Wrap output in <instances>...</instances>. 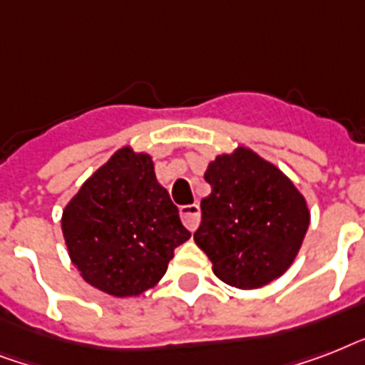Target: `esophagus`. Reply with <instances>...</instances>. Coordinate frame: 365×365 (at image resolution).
Here are the masks:
<instances>
[{
	"instance_id": "esophagus-1",
	"label": "esophagus",
	"mask_w": 365,
	"mask_h": 365,
	"mask_svg": "<svg viewBox=\"0 0 365 365\" xmlns=\"http://www.w3.org/2000/svg\"><path fill=\"white\" fill-rule=\"evenodd\" d=\"M180 216H182L183 223H185V227L189 231H195V229L199 227L200 222V208L199 205H185L180 208Z\"/></svg>"
}]
</instances>
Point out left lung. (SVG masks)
<instances>
[{
  "mask_svg": "<svg viewBox=\"0 0 365 365\" xmlns=\"http://www.w3.org/2000/svg\"><path fill=\"white\" fill-rule=\"evenodd\" d=\"M212 193L200 200L195 242L220 280L255 289L294 263L311 212L292 180L248 148L217 155L206 168Z\"/></svg>",
  "mask_w": 365,
  "mask_h": 365,
  "instance_id": "8db88e82",
  "label": "left lung"
}]
</instances>
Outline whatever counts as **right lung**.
Returning <instances> with one entry per match:
<instances>
[{
    "instance_id": "obj_1",
    "label": "right lung",
    "mask_w": 365,
    "mask_h": 365,
    "mask_svg": "<svg viewBox=\"0 0 365 365\" xmlns=\"http://www.w3.org/2000/svg\"><path fill=\"white\" fill-rule=\"evenodd\" d=\"M62 233L81 277L115 297L153 288L174 248L191 237L151 157L130 148L115 151L83 183L62 212Z\"/></svg>"
}]
</instances>
